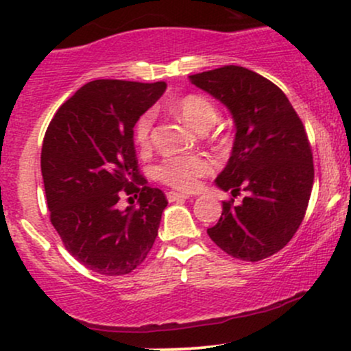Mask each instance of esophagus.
Masks as SVG:
<instances>
[{"instance_id": "obj_1", "label": "esophagus", "mask_w": 351, "mask_h": 351, "mask_svg": "<svg viewBox=\"0 0 351 351\" xmlns=\"http://www.w3.org/2000/svg\"><path fill=\"white\" fill-rule=\"evenodd\" d=\"M167 198L170 203H173V201H180V199H188L189 195H184V193H176V191H170L167 193Z\"/></svg>"}]
</instances>
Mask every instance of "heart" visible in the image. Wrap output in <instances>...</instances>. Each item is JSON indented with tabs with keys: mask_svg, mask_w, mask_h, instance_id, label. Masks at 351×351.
<instances>
[{
	"mask_svg": "<svg viewBox=\"0 0 351 351\" xmlns=\"http://www.w3.org/2000/svg\"><path fill=\"white\" fill-rule=\"evenodd\" d=\"M173 112L181 117L188 125L196 130H204L215 123L217 112L216 107L206 97L198 94L183 95L173 104ZM153 128V114L145 112L138 117L134 127L135 143L140 148L150 145ZM211 171V163L201 155H173L165 158L156 168V176L162 183L180 189V191H193L198 188L199 178Z\"/></svg>",
	"mask_w": 351,
	"mask_h": 351,
	"instance_id": "obj_1",
	"label": "heart"
}]
</instances>
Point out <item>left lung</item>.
Returning <instances> with one entry per match:
<instances>
[{"label":"left lung","mask_w":351,"mask_h":351,"mask_svg":"<svg viewBox=\"0 0 351 351\" xmlns=\"http://www.w3.org/2000/svg\"><path fill=\"white\" fill-rule=\"evenodd\" d=\"M231 110L236 140L216 184L231 191L208 234L229 256L263 261L279 252L304 221L313 186L307 132L276 84L239 66L189 75ZM246 196L239 205L234 198Z\"/></svg>","instance_id":"1"}]
</instances>
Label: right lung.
<instances>
[{"instance_id": "1", "label": "right lung", "mask_w": 351, "mask_h": 351, "mask_svg": "<svg viewBox=\"0 0 351 351\" xmlns=\"http://www.w3.org/2000/svg\"><path fill=\"white\" fill-rule=\"evenodd\" d=\"M165 88V82L92 80L58 108L44 135L51 223L64 247L97 274H130L158 236L168 201L140 173L134 127ZM122 195L138 197L139 206L120 212Z\"/></svg>"}]
</instances>
